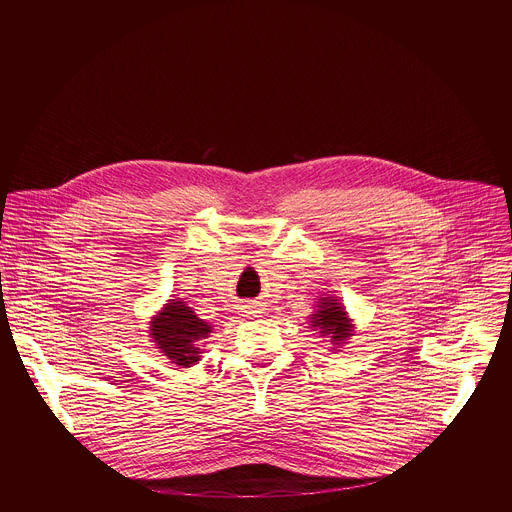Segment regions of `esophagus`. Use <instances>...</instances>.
<instances>
[{"instance_id": "obj_1", "label": "esophagus", "mask_w": 512, "mask_h": 512, "mask_svg": "<svg viewBox=\"0 0 512 512\" xmlns=\"http://www.w3.org/2000/svg\"><path fill=\"white\" fill-rule=\"evenodd\" d=\"M245 308H247V310H245L247 314H261V308H259L255 302L249 304V306H245Z\"/></svg>"}]
</instances>
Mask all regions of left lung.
I'll list each match as a JSON object with an SVG mask.
<instances>
[{"label":"left lung","mask_w":512,"mask_h":512,"mask_svg":"<svg viewBox=\"0 0 512 512\" xmlns=\"http://www.w3.org/2000/svg\"><path fill=\"white\" fill-rule=\"evenodd\" d=\"M310 326L322 336H328L334 346L346 344L352 336V322L344 312V306L334 298H320L316 312L310 318Z\"/></svg>","instance_id":"obj_1"}]
</instances>
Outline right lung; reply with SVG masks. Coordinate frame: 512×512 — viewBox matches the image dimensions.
Wrapping results in <instances>:
<instances>
[{"mask_svg": "<svg viewBox=\"0 0 512 512\" xmlns=\"http://www.w3.org/2000/svg\"><path fill=\"white\" fill-rule=\"evenodd\" d=\"M212 326L200 320L182 300H170L150 326L156 346L182 369L200 360V340L208 338Z\"/></svg>", "mask_w": 512, "mask_h": 512, "instance_id": "1", "label": "right lung"}]
</instances>
